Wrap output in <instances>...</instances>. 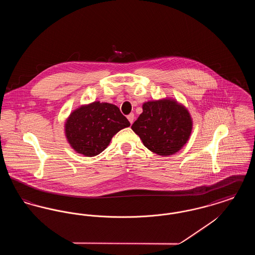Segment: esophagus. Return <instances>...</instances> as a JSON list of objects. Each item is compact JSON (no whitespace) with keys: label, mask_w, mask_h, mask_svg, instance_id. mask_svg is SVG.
Here are the masks:
<instances>
[{"label":"esophagus","mask_w":255,"mask_h":255,"mask_svg":"<svg viewBox=\"0 0 255 255\" xmlns=\"http://www.w3.org/2000/svg\"><path fill=\"white\" fill-rule=\"evenodd\" d=\"M127 119H128L129 122L132 124L133 122V120H134V116H133V114H130V115L127 117Z\"/></svg>","instance_id":"esophagus-1"}]
</instances>
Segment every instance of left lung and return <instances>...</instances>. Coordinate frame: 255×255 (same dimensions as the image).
<instances>
[{
    "instance_id": "8db88e82",
    "label": "left lung",
    "mask_w": 255,
    "mask_h": 255,
    "mask_svg": "<svg viewBox=\"0 0 255 255\" xmlns=\"http://www.w3.org/2000/svg\"><path fill=\"white\" fill-rule=\"evenodd\" d=\"M132 130L147 149L159 156L176 154L188 141L193 121L190 113L173 98L144 102Z\"/></svg>"
}]
</instances>
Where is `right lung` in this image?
<instances>
[{"label":"right lung","instance_id":"obj_1","mask_svg":"<svg viewBox=\"0 0 255 255\" xmlns=\"http://www.w3.org/2000/svg\"><path fill=\"white\" fill-rule=\"evenodd\" d=\"M130 126L118 106L94 101L73 110L65 122V135L73 150L85 157L104 151L113 136Z\"/></svg>","mask_w":255,"mask_h":255}]
</instances>
